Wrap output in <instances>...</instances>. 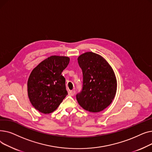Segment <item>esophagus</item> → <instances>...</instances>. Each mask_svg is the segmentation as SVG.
<instances>
[{
	"instance_id": "esophagus-1",
	"label": "esophagus",
	"mask_w": 152,
	"mask_h": 152,
	"mask_svg": "<svg viewBox=\"0 0 152 152\" xmlns=\"http://www.w3.org/2000/svg\"><path fill=\"white\" fill-rule=\"evenodd\" d=\"M76 92L75 91H69L68 92V94L70 95V96H73V95H75Z\"/></svg>"
}]
</instances>
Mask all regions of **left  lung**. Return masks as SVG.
I'll return each instance as SVG.
<instances>
[{"instance_id":"left-lung-1","label":"left lung","mask_w":152,"mask_h":152,"mask_svg":"<svg viewBox=\"0 0 152 152\" xmlns=\"http://www.w3.org/2000/svg\"><path fill=\"white\" fill-rule=\"evenodd\" d=\"M83 75L82 91L76 99L83 108L97 113L113 102L117 90L114 71L101 55L92 52L81 54L77 58Z\"/></svg>"}]
</instances>
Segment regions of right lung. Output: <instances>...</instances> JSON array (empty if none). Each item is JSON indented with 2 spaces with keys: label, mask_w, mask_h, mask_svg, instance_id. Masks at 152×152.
Returning a JSON list of instances; mask_svg holds the SVG:
<instances>
[{
  "label": "right lung",
  "mask_w": 152,
  "mask_h": 152,
  "mask_svg": "<svg viewBox=\"0 0 152 152\" xmlns=\"http://www.w3.org/2000/svg\"><path fill=\"white\" fill-rule=\"evenodd\" d=\"M69 62L68 57L52 55L32 71L28 81V94L32 105L39 112L52 113L68 95L61 73Z\"/></svg>",
  "instance_id": "add662e5"
}]
</instances>
